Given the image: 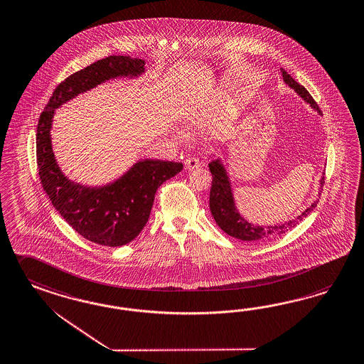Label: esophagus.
<instances>
[{
  "mask_svg": "<svg viewBox=\"0 0 364 364\" xmlns=\"http://www.w3.org/2000/svg\"><path fill=\"white\" fill-rule=\"evenodd\" d=\"M185 166H186L187 170H194V168L200 166V161H199V159H196V157H188L185 161Z\"/></svg>",
  "mask_w": 364,
  "mask_h": 364,
  "instance_id": "esophagus-1",
  "label": "esophagus"
}]
</instances>
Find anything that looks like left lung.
Masks as SVG:
<instances>
[{
  "instance_id": "8db88e82",
  "label": "left lung",
  "mask_w": 364,
  "mask_h": 364,
  "mask_svg": "<svg viewBox=\"0 0 364 364\" xmlns=\"http://www.w3.org/2000/svg\"><path fill=\"white\" fill-rule=\"evenodd\" d=\"M281 74L285 84H288L291 90H294V92L299 95V97L305 103L309 104L314 111H317L318 114H322L318 108L317 103L305 90V87L297 83L284 68H281ZM211 159L213 161L208 165L210 171L213 174V185L210 191V210L216 224L223 230L224 232L232 236L235 239L247 242H261L270 236L285 233L293 227H296L299 222H301L304 218H306L311 213V210L317 205V200H314L308 208H305L294 219H288L284 223L272 224V225L251 223L248 219L242 216L236 205V200L233 196L232 181L223 159L216 157V154H211ZM323 179H325L323 177L319 179L318 196L321 194L319 191L323 185Z\"/></svg>"
}]
</instances>
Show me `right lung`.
I'll use <instances>...</instances> for the list:
<instances>
[{
  "mask_svg": "<svg viewBox=\"0 0 364 364\" xmlns=\"http://www.w3.org/2000/svg\"><path fill=\"white\" fill-rule=\"evenodd\" d=\"M145 60L111 55L68 76L59 84L41 114L37 128V164L43 190L56 211L90 242L120 247L131 242L149 219L156 191L183 168L181 162L142 159L104 185H83L65 176L53 150L51 129L58 108L111 79H136Z\"/></svg>",
  "mask_w": 364,
  "mask_h": 364,
  "instance_id": "obj_1",
  "label": "right lung"
}]
</instances>
